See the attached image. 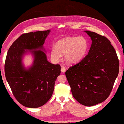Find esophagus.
I'll list each match as a JSON object with an SVG mask.
<instances>
[{"instance_id": "esophagus-1", "label": "esophagus", "mask_w": 124, "mask_h": 124, "mask_svg": "<svg viewBox=\"0 0 124 124\" xmlns=\"http://www.w3.org/2000/svg\"><path fill=\"white\" fill-rule=\"evenodd\" d=\"M61 72H64L66 71V68L64 66H61Z\"/></svg>"}]
</instances>
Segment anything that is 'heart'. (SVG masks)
<instances>
[{
    "label": "heart",
    "mask_w": 124,
    "mask_h": 124,
    "mask_svg": "<svg viewBox=\"0 0 124 124\" xmlns=\"http://www.w3.org/2000/svg\"><path fill=\"white\" fill-rule=\"evenodd\" d=\"M89 42L83 36H69L57 41L55 47L51 49V57L54 61H60L62 54L65 55L66 60L70 63L79 61L88 52Z\"/></svg>",
    "instance_id": "obj_1"
}]
</instances>
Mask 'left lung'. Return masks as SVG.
<instances>
[{
	"mask_svg": "<svg viewBox=\"0 0 124 124\" xmlns=\"http://www.w3.org/2000/svg\"><path fill=\"white\" fill-rule=\"evenodd\" d=\"M85 32L92 41L89 53L65 74L74 98L90 107L103 102L110 94L118 74L119 61L107 38Z\"/></svg>",
	"mask_w": 124,
	"mask_h": 124,
	"instance_id": "left-lung-1",
	"label": "left lung"
}]
</instances>
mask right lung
Listing matches in <instances>:
<instances>
[{"mask_svg": "<svg viewBox=\"0 0 124 124\" xmlns=\"http://www.w3.org/2000/svg\"><path fill=\"white\" fill-rule=\"evenodd\" d=\"M50 30L23 34L14 41L7 55L5 75L13 94L25 107L38 108L51 98L55 81L61 74L60 64L48 61L43 44ZM29 50L34 56L33 64L26 69L23 55Z\"/></svg>", "mask_w": 124, "mask_h": 124, "instance_id": "right-lung-1", "label": "right lung"}]
</instances>
